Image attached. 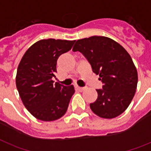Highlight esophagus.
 <instances>
[{
    "mask_svg": "<svg viewBox=\"0 0 151 151\" xmlns=\"http://www.w3.org/2000/svg\"><path fill=\"white\" fill-rule=\"evenodd\" d=\"M78 90L80 91H83L85 90V87H78Z\"/></svg>",
    "mask_w": 151,
    "mask_h": 151,
    "instance_id": "esophagus-1",
    "label": "esophagus"
}]
</instances>
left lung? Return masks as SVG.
<instances>
[{
    "instance_id": "8db88e82",
    "label": "left lung",
    "mask_w": 151,
    "mask_h": 151,
    "mask_svg": "<svg viewBox=\"0 0 151 151\" xmlns=\"http://www.w3.org/2000/svg\"><path fill=\"white\" fill-rule=\"evenodd\" d=\"M73 51L81 52L104 83L103 90H96L98 96L90 104L91 111L106 119L115 118L124 112L134 98L138 81L137 68L128 52L119 43L104 36L78 40Z\"/></svg>"
}]
</instances>
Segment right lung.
Listing matches in <instances>:
<instances>
[{
    "label": "right lung",
    "mask_w": 151,
    "mask_h": 151,
    "mask_svg": "<svg viewBox=\"0 0 151 151\" xmlns=\"http://www.w3.org/2000/svg\"><path fill=\"white\" fill-rule=\"evenodd\" d=\"M75 40L43 39L27 50L17 67L16 86L27 110L43 121H53L65 114L74 93L73 85L54 83L57 60L69 51Z\"/></svg>",
    "instance_id": "1"
}]
</instances>
